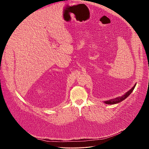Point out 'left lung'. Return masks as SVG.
Here are the masks:
<instances>
[{"label": "left lung", "instance_id": "obj_1", "mask_svg": "<svg viewBox=\"0 0 149 149\" xmlns=\"http://www.w3.org/2000/svg\"><path fill=\"white\" fill-rule=\"evenodd\" d=\"M136 84H135L134 86L130 90L128 91V92H127L124 95H123L122 96H120V97H116L115 99H111V100H107V101H104V103H106L107 104H117V103H119L121 102H122L123 100H124L125 99H126L128 96L132 93V92L133 91V90L135 88V86L136 85Z\"/></svg>", "mask_w": 149, "mask_h": 149}]
</instances>
